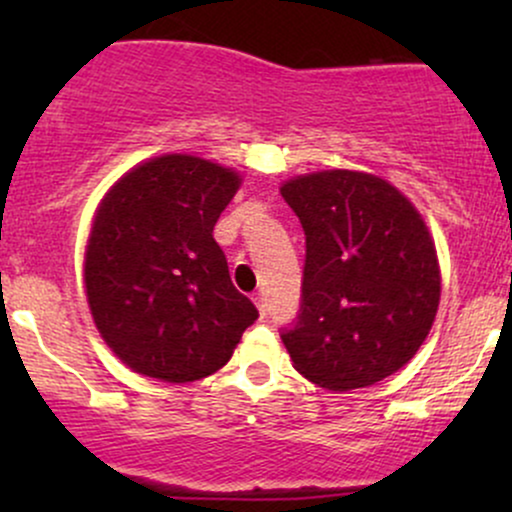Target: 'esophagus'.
Returning a JSON list of instances; mask_svg holds the SVG:
<instances>
[{
  "instance_id": "obj_1",
  "label": "esophagus",
  "mask_w": 512,
  "mask_h": 512,
  "mask_svg": "<svg viewBox=\"0 0 512 512\" xmlns=\"http://www.w3.org/2000/svg\"><path fill=\"white\" fill-rule=\"evenodd\" d=\"M252 301H255L257 310H260V317L264 320V317H267V301H264V296H262V293H257V296L252 298Z\"/></svg>"
}]
</instances>
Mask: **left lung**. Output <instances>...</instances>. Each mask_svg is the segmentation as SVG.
<instances>
[{
	"instance_id": "1",
	"label": "left lung",
	"mask_w": 512,
	"mask_h": 512,
	"mask_svg": "<svg viewBox=\"0 0 512 512\" xmlns=\"http://www.w3.org/2000/svg\"><path fill=\"white\" fill-rule=\"evenodd\" d=\"M305 233L301 310L281 342L293 368L334 392L387 378L419 351L440 301L436 245L397 187L358 170L281 185Z\"/></svg>"
}]
</instances>
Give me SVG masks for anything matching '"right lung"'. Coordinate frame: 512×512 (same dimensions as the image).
Masks as SVG:
<instances>
[{
	"mask_svg": "<svg viewBox=\"0 0 512 512\" xmlns=\"http://www.w3.org/2000/svg\"><path fill=\"white\" fill-rule=\"evenodd\" d=\"M238 187L236 170L166 154L103 197L86 245V298L105 344L134 373L163 383L207 378L260 315L214 240Z\"/></svg>",
	"mask_w": 512,
	"mask_h": 512,
	"instance_id": "right-lung-1",
	"label": "right lung"
}]
</instances>
